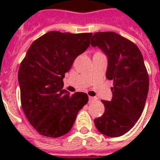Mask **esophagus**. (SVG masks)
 I'll list each match as a JSON object with an SVG mask.
<instances>
[{"mask_svg": "<svg viewBox=\"0 0 160 160\" xmlns=\"http://www.w3.org/2000/svg\"><path fill=\"white\" fill-rule=\"evenodd\" d=\"M89 100H90V102H91V101L96 100V98H95V97H91V96H89Z\"/></svg>", "mask_w": 160, "mask_h": 160, "instance_id": "1", "label": "esophagus"}]
</instances>
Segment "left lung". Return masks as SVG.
<instances>
[{
  "instance_id": "1",
  "label": "left lung",
  "mask_w": 160,
  "mask_h": 160,
  "mask_svg": "<svg viewBox=\"0 0 160 160\" xmlns=\"http://www.w3.org/2000/svg\"><path fill=\"white\" fill-rule=\"evenodd\" d=\"M108 59L106 78L113 80L112 100H102L105 113L95 119L97 129L119 137L132 129L141 115L149 92V75L138 46L115 32H97L90 41Z\"/></svg>"
}]
</instances>
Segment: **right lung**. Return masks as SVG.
Segmentation results:
<instances>
[{"label":"right lung","instance_id":"right-lung-1","mask_svg":"<svg viewBox=\"0 0 160 160\" xmlns=\"http://www.w3.org/2000/svg\"><path fill=\"white\" fill-rule=\"evenodd\" d=\"M91 36L50 31L31 44L20 65L21 107L30 124L44 136L67 134L87 104L85 93L70 95L63 90V79L75 58L90 46Z\"/></svg>","mask_w":160,"mask_h":160}]
</instances>
